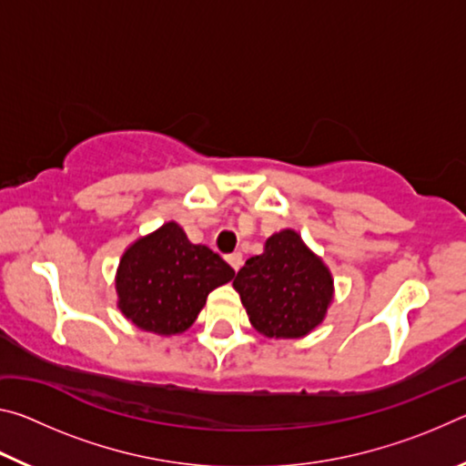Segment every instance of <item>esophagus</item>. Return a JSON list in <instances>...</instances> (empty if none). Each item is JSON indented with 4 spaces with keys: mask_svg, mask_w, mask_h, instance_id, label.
<instances>
[{
    "mask_svg": "<svg viewBox=\"0 0 466 466\" xmlns=\"http://www.w3.org/2000/svg\"><path fill=\"white\" fill-rule=\"evenodd\" d=\"M226 258H228V263L232 265L234 271H238L240 267H242V255H240V252H232V255H228Z\"/></svg>",
    "mask_w": 466,
    "mask_h": 466,
    "instance_id": "esophagus-1",
    "label": "esophagus"
}]
</instances>
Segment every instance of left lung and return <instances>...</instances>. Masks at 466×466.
Wrapping results in <instances>:
<instances>
[{
  "label": "left lung",
  "mask_w": 466,
  "mask_h": 466,
  "mask_svg": "<svg viewBox=\"0 0 466 466\" xmlns=\"http://www.w3.org/2000/svg\"><path fill=\"white\" fill-rule=\"evenodd\" d=\"M232 286L250 325L275 339L309 335L333 302L329 267L289 228L267 238L265 250L244 263Z\"/></svg>",
  "instance_id": "1"
}]
</instances>
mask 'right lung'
Listing matches in <instances>:
<instances>
[{"instance_id":"add662e5","label":"right lung","mask_w":466,"mask_h":466,"mask_svg":"<svg viewBox=\"0 0 466 466\" xmlns=\"http://www.w3.org/2000/svg\"><path fill=\"white\" fill-rule=\"evenodd\" d=\"M232 278L234 269L218 252L193 244L177 222H167L123 252L115 279L116 306L147 333H185L209 291Z\"/></svg>"}]
</instances>
